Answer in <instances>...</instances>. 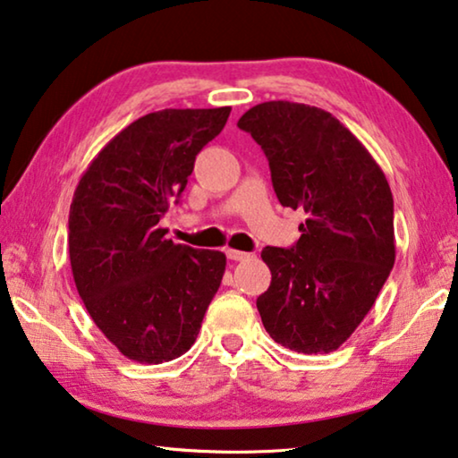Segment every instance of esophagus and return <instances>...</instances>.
<instances>
[{
	"mask_svg": "<svg viewBox=\"0 0 458 458\" xmlns=\"http://www.w3.org/2000/svg\"><path fill=\"white\" fill-rule=\"evenodd\" d=\"M225 253H227V258H229L231 261H245V259H250V253H245V251L227 250V251H225Z\"/></svg>",
	"mask_w": 458,
	"mask_h": 458,
	"instance_id": "obj_1",
	"label": "esophagus"
}]
</instances>
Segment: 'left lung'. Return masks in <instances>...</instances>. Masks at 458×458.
<instances>
[{"label": "left lung", "mask_w": 458, "mask_h": 458, "mask_svg": "<svg viewBox=\"0 0 458 458\" xmlns=\"http://www.w3.org/2000/svg\"><path fill=\"white\" fill-rule=\"evenodd\" d=\"M237 125L264 149L280 205L306 213L296 245L261 251L272 272L258 298L261 322L296 353H331L361 325L394 267L384 170L339 119L310 105L259 103Z\"/></svg>", "instance_id": "1"}]
</instances>
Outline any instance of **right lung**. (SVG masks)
<instances>
[{
    "instance_id": "add662e5",
    "label": "right lung",
    "mask_w": 458,
    "mask_h": 458,
    "mask_svg": "<svg viewBox=\"0 0 458 458\" xmlns=\"http://www.w3.org/2000/svg\"><path fill=\"white\" fill-rule=\"evenodd\" d=\"M229 114L162 109L140 117L97 154L74 191V284L99 331L131 361L184 355L221 286L225 253L174 243L158 223Z\"/></svg>"
}]
</instances>
